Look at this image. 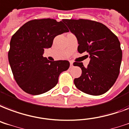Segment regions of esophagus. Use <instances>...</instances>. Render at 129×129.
<instances>
[{
    "instance_id": "obj_1",
    "label": "esophagus",
    "mask_w": 129,
    "mask_h": 129,
    "mask_svg": "<svg viewBox=\"0 0 129 129\" xmlns=\"http://www.w3.org/2000/svg\"><path fill=\"white\" fill-rule=\"evenodd\" d=\"M70 66H73V62H72V61H70Z\"/></svg>"
}]
</instances>
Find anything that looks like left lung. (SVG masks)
Listing matches in <instances>:
<instances>
[{"mask_svg": "<svg viewBox=\"0 0 129 129\" xmlns=\"http://www.w3.org/2000/svg\"><path fill=\"white\" fill-rule=\"evenodd\" d=\"M78 40V51L87 53L90 61L86 68L74 62L82 74L74 80L76 87L84 93L100 95L106 93L119 75L122 53L118 38L100 22L88 19H63Z\"/></svg>", "mask_w": 129, "mask_h": 129, "instance_id": "1", "label": "left lung"}]
</instances>
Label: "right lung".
Segmentation results:
<instances>
[{
	"instance_id": "add662e5",
	"label": "right lung",
	"mask_w": 129,
	"mask_h": 129,
	"mask_svg": "<svg viewBox=\"0 0 129 129\" xmlns=\"http://www.w3.org/2000/svg\"><path fill=\"white\" fill-rule=\"evenodd\" d=\"M68 32L62 21L47 18L27 21L13 35L9 61L15 80L25 93L36 95L49 91L69 68L68 61H51L43 56L56 36Z\"/></svg>"
}]
</instances>
